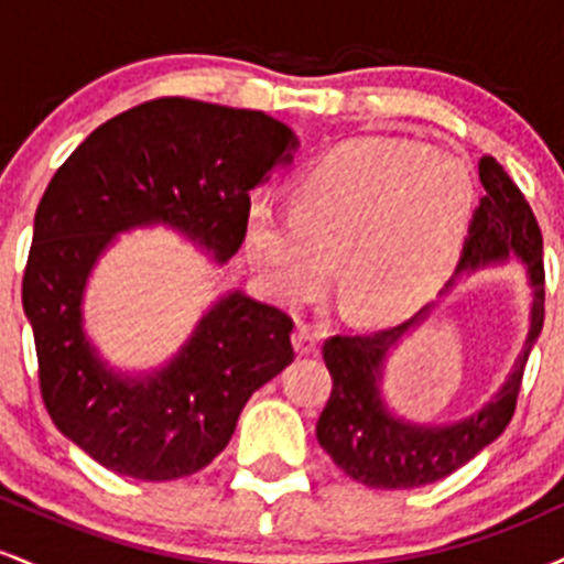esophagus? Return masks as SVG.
<instances>
[{
	"instance_id": "34e87169",
	"label": "esophagus",
	"mask_w": 564,
	"mask_h": 564,
	"mask_svg": "<svg viewBox=\"0 0 564 564\" xmlns=\"http://www.w3.org/2000/svg\"><path fill=\"white\" fill-rule=\"evenodd\" d=\"M321 341V332L315 326H310V323H300V326L294 328V334H291V345L300 355H307L313 352L315 347H318Z\"/></svg>"
}]
</instances>
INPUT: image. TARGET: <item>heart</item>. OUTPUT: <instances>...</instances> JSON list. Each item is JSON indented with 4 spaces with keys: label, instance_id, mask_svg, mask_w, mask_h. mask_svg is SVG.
Segmentation results:
<instances>
[{
    "label": "heart",
    "instance_id": "1",
    "mask_svg": "<svg viewBox=\"0 0 564 564\" xmlns=\"http://www.w3.org/2000/svg\"><path fill=\"white\" fill-rule=\"evenodd\" d=\"M471 209L456 156L411 140H355L296 185V204L254 198L246 249L283 304L323 294L341 254V283L366 321L416 313L448 278Z\"/></svg>",
    "mask_w": 564,
    "mask_h": 564
}]
</instances>
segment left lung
I'll use <instances>...</instances> for the list:
<instances>
[{
  "instance_id": "8db88e82",
  "label": "left lung",
  "mask_w": 564,
  "mask_h": 564,
  "mask_svg": "<svg viewBox=\"0 0 564 564\" xmlns=\"http://www.w3.org/2000/svg\"><path fill=\"white\" fill-rule=\"evenodd\" d=\"M480 180L485 196L469 223L456 275L507 262L509 257L522 260L533 286L525 347L501 390L480 411L456 424L430 426L405 422L390 411L381 398V373L387 352L430 315L432 304L400 326L326 339L323 360L332 373V398L315 435L336 467L368 488L408 490L443 480L494 443L514 416L530 347L543 328V238L522 191L494 156L480 159Z\"/></svg>"
}]
</instances>
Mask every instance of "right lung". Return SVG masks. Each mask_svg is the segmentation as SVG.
<instances>
[{
    "instance_id": "add662e5",
    "label": "right lung",
    "mask_w": 564,
    "mask_h": 564,
    "mask_svg": "<svg viewBox=\"0 0 564 564\" xmlns=\"http://www.w3.org/2000/svg\"><path fill=\"white\" fill-rule=\"evenodd\" d=\"M300 145L262 111L159 97L100 124L50 180L23 273L39 390L57 430L116 475L164 482L225 451L246 400L294 360V321L230 291L161 368L108 366L84 332V289L116 232L170 225L228 262L249 193Z\"/></svg>"
}]
</instances>
